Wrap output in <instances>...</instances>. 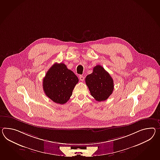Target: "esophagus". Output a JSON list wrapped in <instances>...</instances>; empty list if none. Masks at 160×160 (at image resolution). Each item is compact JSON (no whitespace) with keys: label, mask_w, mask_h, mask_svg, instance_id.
<instances>
[{"label":"esophagus","mask_w":160,"mask_h":160,"mask_svg":"<svg viewBox=\"0 0 160 160\" xmlns=\"http://www.w3.org/2000/svg\"><path fill=\"white\" fill-rule=\"evenodd\" d=\"M79 78H80V80L82 82H83L84 80V77L83 76H82V75H80Z\"/></svg>","instance_id":"34e87169"}]
</instances>
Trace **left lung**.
<instances>
[{
	"instance_id": "obj_1",
	"label": "left lung",
	"mask_w": 160,
	"mask_h": 160,
	"mask_svg": "<svg viewBox=\"0 0 160 160\" xmlns=\"http://www.w3.org/2000/svg\"><path fill=\"white\" fill-rule=\"evenodd\" d=\"M86 83L91 95L98 102L106 100L114 90L113 78L101 65L93 68V72L87 76Z\"/></svg>"
}]
</instances>
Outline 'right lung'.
Listing matches in <instances>:
<instances>
[{
    "instance_id": "add662e5",
    "label": "right lung",
    "mask_w": 160,
    "mask_h": 160,
    "mask_svg": "<svg viewBox=\"0 0 160 160\" xmlns=\"http://www.w3.org/2000/svg\"><path fill=\"white\" fill-rule=\"evenodd\" d=\"M78 78L63 63H55L43 78V90L55 103L64 104L69 101Z\"/></svg>"
}]
</instances>
